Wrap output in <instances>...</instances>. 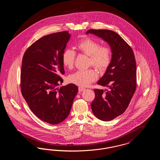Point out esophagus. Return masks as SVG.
I'll return each mask as SVG.
<instances>
[{"mask_svg":"<svg viewBox=\"0 0 160 160\" xmlns=\"http://www.w3.org/2000/svg\"><path fill=\"white\" fill-rule=\"evenodd\" d=\"M85 89L82 88V87H78V91L79 92H81L83 91Z\"/></svg>","mask_w":160,"mask_h":160,"instance_id":"obj_1","label":"esophagus"}]
</instances>
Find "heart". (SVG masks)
<instances>
[{"label": "heart", "mask_w": 160, "mask_h": 160, "mask_svg": "<svg viewBox=\"0 0 160 160\" xmlns=\"http://www.w3.org/2000/svg\"><path fill=\"white\" fill-rule=\"evenodd\" d=\"M76 48L81 53L89 57V65L93 66L99 71L106 70L112 59V51L108 45H101L99 41L91 38L80 41ZM76 53L71 49L65 50L62 54V62L65 67L72 68L74 64ZM98 72L94 69L78 70L68 77L69 82L85 87L98 78Z\"/></svg>", "instance_id": "1"}]
</instances>
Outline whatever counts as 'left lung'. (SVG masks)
Here are the masks:
<instances>
[{
    "label": "left lung",
    "instance_id": "1",
    "mask_svg": "<svg viewBox=\"0 0 160 160\" xmlns=\"http://www.w3.org/2000/svg\"><path fill=\"white\" fill-rule=\"evenodd\" d=\"M102 38L110 46L112 59L104 75L98 84L108 89H95V98L91 103L95 116L103 121H110L122 114L129 105L137 87V69L131 47L117 33L110 30L89 29Z\"/></svg>",
    "mask_w": 160,
    "mask_h": 160
}]
</instances>
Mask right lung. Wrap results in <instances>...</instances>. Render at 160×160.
<instances>
[{
    "mask_svg": "<svg viewBox=\"0 0 160 160\" xmlns=\"http://www.w3.org/2000/svg\"><path fill=\"white\" fill-rule=\"evenodd\" d=\"M69 38L68 31L44 36L23 55L20 74L23 98L39 119L50 124L67 118L78 92L74 84L58 88L65 73L62 56Z\"/></svg>",
    "mask_w": 160,
    "mask_h": 160,
    "instance_id": "1",
    "label": "right lung"
}]
</instances>
